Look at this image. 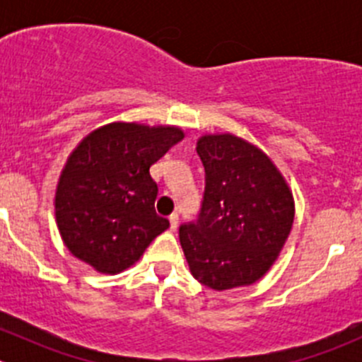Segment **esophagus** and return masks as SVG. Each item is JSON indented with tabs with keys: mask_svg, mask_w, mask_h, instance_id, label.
I'll return each mask as SVG.
<instances>
[{
	"mask_svg": "<svg viewBox=\"0 0 362 362\" xmlns=\"http://www.w3.org/2000/svg\"><path fill=\"white\" fill-rule=\"evenodd\" d=\"M178 228V214H171L170 215V229L175 231Z\"/></svg>",
	"mask_w": 362,
	"mask_h": 362,
	"instance_id": "esophagus-1",
	"label": "esophagus"
}]
</instances>
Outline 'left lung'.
<instances>
[{
    "label": "left lung",
    "mask_w": 362,
    "mask_h": 362,
    "mask_svg": "<svg viewBox=\"0 0 362 362\" xmlns=\"http://www.w3.org/2000/svg\"><path fill=\"white\" fill-rule=\"evenodd\" d=\"M196 151L204 166L202 210L178 231L189 269L215 291L250 286L286 245L293 192L273 160L243 138L204 134Z\"/></svg>",
    "instance_id": "1"
}]
</instances>
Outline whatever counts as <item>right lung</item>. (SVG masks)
I'll return each instance as SVG.
<instances>
[{"instance_id":"add662e5","label":"right lung","mask_w":362,"mask_h":362,"mask_svg":"<svg viewBox=\"0 0 362 362\" xmlns=\"http://www.w3.org/2000/svg\"><path fill=\"white\" fill-rule=\"evenodd\" d=\"M182 138L175 126L112 122L76 145L54 203L61 238L76 259L115 275L170 228L156 214L158 184L148 170Z\"/></svg>"}]
</instances>
